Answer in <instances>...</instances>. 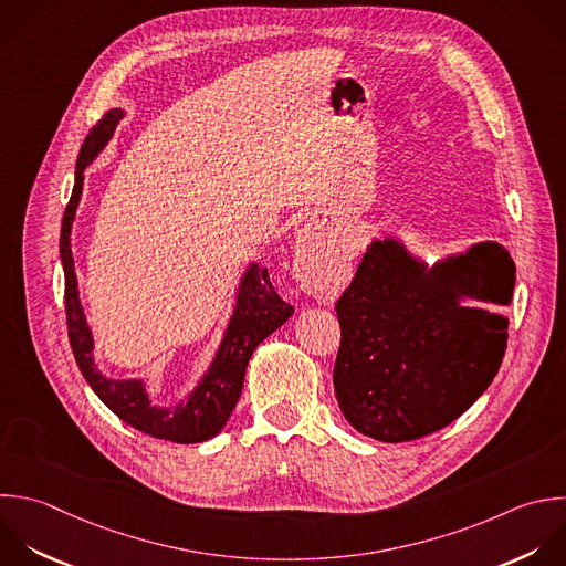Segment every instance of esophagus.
<instances>
[{
  "label": "esophagus",
  "mask_w": 566,
  "mask_h": 566,
  "mask_svg": "<svg viewBox=\"0 0 566 566\" xmlns=\"http://www.w3.org/2000/svg\"><path fill=\"white\" fill-rule=\"evenodd\" d=\"M316 239H318V226H307L303 232H301V248H303V252L307 254V259H314V248H318V243H316ZM318 256V254H316Z\"/></svg>",
  "instance_id": "1"
}]
</instances>
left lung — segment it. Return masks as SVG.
Returning a JSON list of instances; mask_svg holds the SVG:
<instances>
[{
  "label": "left lung",
  "instance_id": "left-lung-1",
  "mask_svg": "<svg viewBox=\"0 0 566 566\" xmlns=\"http://www.w3.org/2000/svg\"><path fill=\"white\" fill-rule=\"evenodd\" d=\"M513 285L515 265L493 241L431 268L391 237L371 241L336 301L334 389L347 422L405 442L464 413L500 369L509 321L462 298L509 305Z\"/></svg>",
  "mask_w": 566,
  "mask_h": 566
}]
</instances>
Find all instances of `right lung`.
I'll use <instances>...</instances> for the list:
<instances>
[{
    "mask_svg": "<svg viewBox=\"0 0 566 566\" xmlns=\"http://www.w3.org/2000/svg\"><path fill=\"white\" fill-rule=\"evenodd\" d=\"M122 117L124 111H108L86 137L77 157L73 195L62 221L60 254L66 276V323L71 347L86 382L102 398V402L124 422L153 438L184 444L203 442L223 429L232 409L237 407L243 389L245 367L259 343L265 340L274 329H279L294 314V307L276 294L270 283L268 270L252 263L241 279L237 307L210 369L188 394V398L172 407L153 405L144 380H115L97 369L93 358L95 343L77 290L75 261L71 252V230L84 190V170L111 142Z\"/></svg>",
    "mask_w": 566,
    "mask_h": 566,
    "instance_id": "obj_1",
    "label": "right lung"
}]
</instances>
